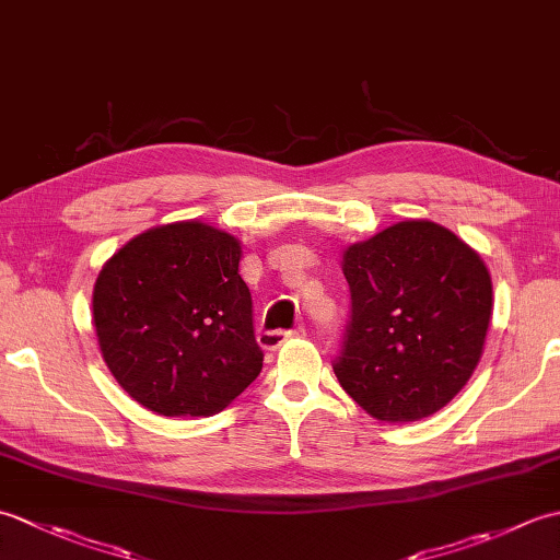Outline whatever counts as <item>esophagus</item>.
<instances>
[{
    "instance_id": "esophagus-1",
    "label": "esophagus",
    "mask_w": 560,
    "mask_h": 560,
    "mask_svg": "<svg viewBox=\"0 0 560 560\" xmlns=\"http://www.w3.org/2000/svg\"><path fill=\"white\" fill-rule=\"evenodd\" d=\"M295 337V331H287V329H261L259 335H257V343L261 349H267V351H273V349H279V347H283V343H287L289 339H293Z\"/></svg>"
}]
</instances>
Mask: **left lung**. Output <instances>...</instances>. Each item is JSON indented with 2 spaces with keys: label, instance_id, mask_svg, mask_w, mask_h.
I'll list each match as a JSON object with an SVG mask.
<instances>
[{
  "label": "left lung",
  "instance_id": "1",
  "mask_svg": "<svg viewBox=\"0 0 560 560\" xmlns=\"http://www.w3.org/2000/svg\"><path fill=\"white\" fill-rule=\"evenodd\" d=\"M351 323L335 375L377 421L443 409L481 361L493 283L477 249L425 219L399 221L341 255Z\"/></svg>",
  "mask_w": 560,
  "mask_h": 560
}]
</instances>
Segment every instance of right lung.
Here are the masks:
<instances>
[{"label": "right lung", "mask_w": 560, "mask_h": 560, "mask_svg": "<svg viewBox=\"0 0 560 560\" xmlns=\"http://www.w3.org/2000/svg\"><path fill=\"white\" fill-rule=\"evenodd\" d=\"M243 245L205 221L135 235L93 287V327L108 371L161 416L223 411L261 371Z\"/></svg>", "instance_id": "right-lung-1"}]
</instances>
